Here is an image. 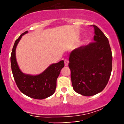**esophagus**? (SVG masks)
Masks as SVG:
<instances>
[{
	"label": "esophagus",
	"mask_w": 124,
	"mask_h": 124,
	"mask_svg": "<svg viewBox=\"0 0 124 124\" xmlns=\"http://www.w3.org/2000/svg\"><path fill=\"white\" fill-rule=\"evenodd\" d=\"M64 62H65V65L66 66H67L68 65V63H69V61H68L67 59H65L64 60Z\"/></svg>",
	"instance_id": "34e87169"
}]
</instances>
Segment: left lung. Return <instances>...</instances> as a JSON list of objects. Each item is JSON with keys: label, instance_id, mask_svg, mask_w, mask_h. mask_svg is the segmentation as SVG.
Returning <instances> with one entry per match:
<instances>
[{"label": "left lung", "instance_id": "left-lung-1", "mask_svg": "<svg viewBox=\"0 0 124 124\" xmlns=\"http://www.w3.org/2000/svg\"><path fill=\"white\" fill-rule=\"evenodd\" d=\"M93 27L94 42L74 49L69 58L72 86L76 93L85 96L102 92L112 71L108 39L98 27L94 25Z\"/></svg>", "mask_w": 124, "mask_h": 124}]
</instances>
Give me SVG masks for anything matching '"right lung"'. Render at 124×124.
<instances>
[{"instance_id":"obj_1","label":"right lung","mask_w":124,"mask_h":124,"mask_svg":"<svg viewBox=\"0 0 124 124\" xmlns=\"http://www.w3.org/2000/svg\"><path fill=\"white\" fill-rule=\"evenodd\" d=\"M27 33H28V31L23 33L16 40L14 44L10 58L13 75L21 93L32 99H46L55 93L56 80L65 63L62 60L58 63L51 64L38 75H31L24 73L20 70L17 62L16 50L22 36Z\"/></svg>"}]
</instances>
